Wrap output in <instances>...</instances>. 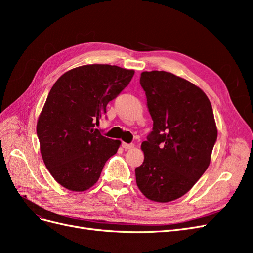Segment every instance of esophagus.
<instances>
[{
  "instance_id": "1",
  "label": "esophagus",
  "mask_w": 253,
  "mask_h": 253,
  "mask_svg": "<svg viewBox=\"0 0 253 253\" xmlns=\"http://www.w3.org/2000/svg\"><path fill=\"white\" fill-rule=\"evenodd\" d=\"M122 148L125 150H131L134 148L133 143H126V142H122Z\"/></svg>"
}]
</instances>
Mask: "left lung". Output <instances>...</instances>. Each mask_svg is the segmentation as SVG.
Returning <instances> with one entry per match:
<instances>
[{
  "label": "left lung",
  "instance_id": "obj_1",
  "mask_svg": "<svg viewBox=\"0 0 253 253\" xmlns=\"http://www.w3.org/2000/svg\"><path fill=\"white\" fill-rule=\"evenodd\" d=\"M153 131L141 143L144 159L136 168L141 193L157 203L177 200L208 169L217 138L210 100L190 81L164 71L142 72Z\"/></svg>",
  "mask_w": 253,
  "mask_h": 253
}]
</instances>
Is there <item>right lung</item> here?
Wrapping results in <instances>:
<instances>
[{"mask_svg": "<svg viewBox=\"0 0 253 253\" xmlns=\"http://www.w3.org/2000/svg\"><path fill=\"white\" fill-rule=\"evenodd\" d=\"M134 70L88 64L64 73L53 84L37 122L43 162L55 180L83 192L100 177L121 141L98 131L106 105L129 81Z\"/></svg>", "mask_w": 253, "mask_h": 253, "instance_id": "1", "label": "right lung"}]
</instances>
